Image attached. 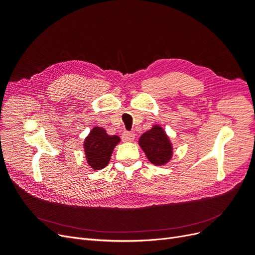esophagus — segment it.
I'll list each match as a JSON object with an SVG mask.
<instances>
[{
	"mask_svg": "<svg viewBox=\"0 0 255 255\" xmlns=\"http://www.w3.org/2000/svg\"><path fill=\"white\" fill-rule=\"evenodd\" d=\"M135 139V134L133 132H123L122 133V140L126 142H132Z\"/></svg>",
	"mask_w": 255,
	"mask_h": 255,
	"instance_id": "1",
	"label": "esophagus"
}]
</instances>
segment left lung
I'll list each match as a JSON object with an SVG mask.
<instances>
[{"mask_svg": "<svg viewBox=\"0 0 255 255\" xmlns=\"http://www.w3.org/2000/svg\"><path fill=\"white\" fill-rule=\"evenodd\" d=\"M150 163L155 166H165L173 156V144L165 129L154 125L151 129L144 132L138 140Z\"/></svg>", "mask_w": 255, "mask_h": 255, "instance_id": "8db88e82", "label": "left lung"}]
</instances>
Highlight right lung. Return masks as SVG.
Wrapping results in <instances>:
<instances>
[{
    "mask_svg": "<svg viewBox=\"0 0 255 255\" xmlns=\"http://www.w3.org/2000/svg\"><path fill=\"white\" fill-rule=\"evenodd\" d=\"M117 135H109L104 128H92L84 140V153L88 166L101 170L109 165L115 146L120 142Z\"/></svg>",
    "mask_w": 255,
    "mask_h": 255,
    "instance_id": "add662e5",
    "label": "right lung"
}]
</instances>
